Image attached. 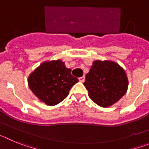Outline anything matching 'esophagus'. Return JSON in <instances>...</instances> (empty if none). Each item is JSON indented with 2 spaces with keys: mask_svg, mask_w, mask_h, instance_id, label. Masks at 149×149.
I'll return each mask as SVG.
<instances>
[{
  "mask_svg": "<svg viewBox=\"0 0 149 149\" xmlns=\"http://www.w3.org/2000/svg\"><path fill=\"white\" fill-rule=\"evenodd\" d=\"M79 81H81V82L84 83V81H85V77H84V76H83V77H79Z\"/></svg>",
  "mask_w": 149,
  "mask_h": 149,
  "instance_id": "obj_1",
  "label": "esophagus"
}]
</instances>
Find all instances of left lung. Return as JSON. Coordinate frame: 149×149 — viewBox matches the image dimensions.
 I'll use <instances>...</instances> for the list:
<instances>
[{
  "mask_svg": "<svg viewBox=\"0 0 149 149\" xmlns=\"http://www.w3.org/2000/svg\"><path fill=\"white\" fill-rule=\"evenodd\" d=\"M84 85L95 103L108 107L125 94L128 81L123 68L113 61L93 62Z\"/></svg>",
  "mask_w": 149,
  "mask_h": 149,
  "instance_id": "left-lung-1",
  "label": "left lung"
}]
</instances>
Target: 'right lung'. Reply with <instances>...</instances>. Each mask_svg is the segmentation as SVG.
Here are the masks:
<instances>
[{"label": "right lung", "instance_id": "add662e5", "mask_svg": "<svg viewBox=\"0 0 149 149\" xmlns=\"http://www.w3.org/2000/svg\"><path fill=\"white\" fill-rule=\"evenodd\" d=\"M71 72L60 60L44 62L29 76V87L41 101L54 106L65 99L78 82Z\"/></svg>", "mask_w": 149, "mask_h": 149}]
</instances>
